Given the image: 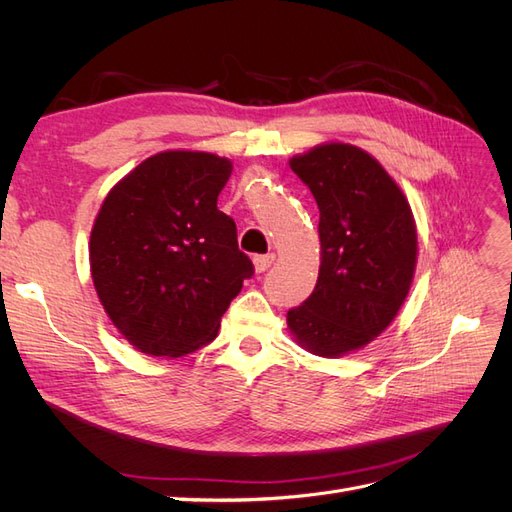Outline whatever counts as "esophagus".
Instances as JSON below:
<instances>
[{"mask_svg": "<svg viewBox=\"0 0 512 512\" xmlns=\"http://www.w3.org/2000/svg\"><path fill=\"white\" fill-rule=\"evenodd\" d=\"M275 262V256L273 254H265V256H256L254 258V267L258 273H265L271 265Z\"/></svg>", "mask_w": 512, "mask_h": 512, "instance_id": "esophagus-1", "label": "esophagus"}]
</instances>
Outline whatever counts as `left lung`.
Returning a JSON list of instances; mask_svg holds the SVG:
<instances>
[{
  "mask_svg": "<svg viewBox=\"0 0 512 512\" xmlns=\"http://www.w3.org/2000/svg\"><path fill=\"white\" fill-rule=\"evenodd\" d=\"M290 168L316 198L322 260L314 292L288 309V327L309 352L339 356L378 337L406 301L416 265L412 211L359 147L322 145Z\"/></svg>",
  "mask_w": 512,
  "mask_h": 512,
  "instance_id": "obj_1",
  "label": "left lung"
}]
</instances>
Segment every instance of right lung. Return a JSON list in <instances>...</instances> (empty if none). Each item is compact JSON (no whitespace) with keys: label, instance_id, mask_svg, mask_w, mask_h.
I'll return each instance as SVG.
<instances>
[{"label":"right lung","instance_id":"1","mask_svg":"<svg viewBox=\"0 0 512 512\" xmlns=\"http://www.w3.org/2000/svg\"><path fill=\"white\" fill-rule=\"evenodd\" d=\"M226 158L164 151L104 198L89 241L91 277L108 318L151 356L213 342L230 301L254 275L237 226L218 209Z\"/></svg>","mask_w":512,"mask_h":512}]
</instances>
